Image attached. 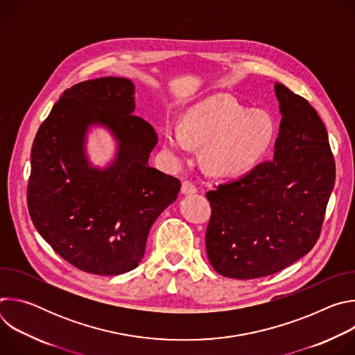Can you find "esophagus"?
<instances>
[{
  "instance_id": "obj_1",
  "label": "esophagus",
  "mask_w": 355,
  "mask_h": 355,
  "mask_svg": "<svg viewBox=\"0 0 355 355\" xmlns=\"http://www.w3.org/2000/svg\"><path fill=\"white\" fill-rule=\"evenodd\" d=\"M181 193L182 195H192V193H196V187L189 182V181H184L182 185H181Z\"/></svg>"
}]
</instances>
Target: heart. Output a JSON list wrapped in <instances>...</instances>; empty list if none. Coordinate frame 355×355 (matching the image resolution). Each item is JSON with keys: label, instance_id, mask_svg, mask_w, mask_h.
Instances as JSON below:
<instances>
[{"label": "heart", "instance_id": "b5f03b06", "mask_svg": "<svg viewBox=\"0 0 355 355\" xmlns=\"http://www.w3.org/2000/svg\"><path fill=\"white\" fill-rule=\"evenodd\" d=\"M164 153L175 160L188 156L191 144L204 146L205 167L220 175L254 166L272 137V122L260 111H248L229 95H214L188 108L181 125L163 128Z\"/></svg>", "mask_w": 355, "mask_h": 355}]
</instances>
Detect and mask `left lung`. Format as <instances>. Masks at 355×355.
<instances>
[{
    "label": "left lung",
    "instance_id": "8db88e82",
    "mask_svg": "<svg viewBox=\"0 0 355 355\" xmlns=\"http://www.w3.org/2000/svg\"><path fill=\"white\" fill-rule=\"evenodd\" d=\"M281 123L274 156L207 192V254L227 278L275 274L312 250L336 180L327 130L305 98L274 83Z\"/></svg>",
    "mask_w": 355,
    "mask_h": 355
}]
</instances>
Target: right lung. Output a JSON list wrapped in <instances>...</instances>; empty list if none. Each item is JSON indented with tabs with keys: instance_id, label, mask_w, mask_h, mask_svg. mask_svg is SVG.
Listing matches in <instances>:
<instances>
[{
	"instance_id": "add662e5",
	"label": "right lung",
	"mask_w": 355,
	"mask_h": 355,
	"mask_svg": "<svg viewBox=\"0 0 355 355\" xmlns=\"http://www.w3.org/2000/svg\"><path fill=\"white\" fill-rule=\"evenodd\" d=\"M135 108L129 78L83 81L63 92L33 140L31 219L60 257L85 272L135 270L151 225L181 188L177 178L148 166L159 139ZM92 127L107 128L117 143L104 168L94 166L86 153Z\"/></svg>"
}]
</instances>
